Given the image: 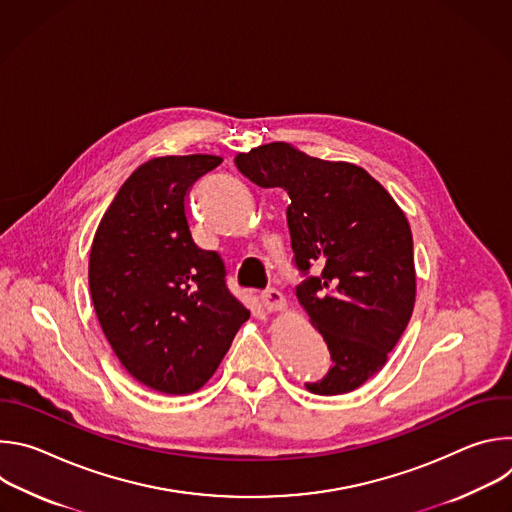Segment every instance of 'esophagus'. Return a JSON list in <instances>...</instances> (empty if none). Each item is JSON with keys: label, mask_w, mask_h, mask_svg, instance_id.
Returning <instances> with one entry per match:
<instances>
[{"label": "esophagus", "mask_w": 512, "mask_h": 512, "mask_svg": "<svg viewBox=\"0 0 512 512\" xmlns=\"http://www.w3.org/2000/svg\"><path fill=\"white\" fill-rule=\"evenodd\" d=\"M261 302L269 312H279V310H285V306H287L285 298L281 296V291H277L275 287L261 291Z\"/></svg>", "instance_id": "1"}]
</instances>
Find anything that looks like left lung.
<instances>
[{
    "mask_svg": "<svg viewBox=\"0 0 512 512\" xmlns=\"http://www.w3.org/2000/svg\"><path fill=\"white\" fill-rule=\"evenodd\" d=\"M235 164L257 186L287 192L296 267L304 275L321 269L296 294L332 364L306 389H358L385 367L413 314V237L405 212L367 170L312 158L283 141L239 154Z\"/></svg>",
    "mask_w": 512,
    "mask_h": 512,
    "instance_id": "obj_1",
    "label": "left lung"
}]
</instances>
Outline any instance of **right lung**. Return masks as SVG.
Segmentation results:
<instances>
[{"mask_svg":"<svg viewBox=\"0 0 512 512\" xmlns=\"http://www.w3.org/2000/svg\"><path fill=\"white\" fill-rule=\"evenodd\" d=\"M221 162L192 154L141 164L91 247L89 287L103 334L133 379L166 395L198 391L249 320L221 255L192 241L186 218L190 186Z\"/></svg>","mask_w":512,"mask_h":512,"instance_id":"right-lung-1","label":"right lung"}]
</instances>
